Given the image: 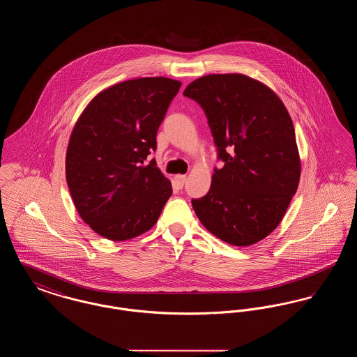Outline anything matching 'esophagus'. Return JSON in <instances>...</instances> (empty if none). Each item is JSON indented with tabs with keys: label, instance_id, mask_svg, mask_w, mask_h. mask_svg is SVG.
Here are the masks:
<instances>
[{
	"label": "esophagus",
	"instance_id": "34e87169",
	"mask_svg": "<svg viewBox=\"0 0 357 357\" xmlns=\"http://www.w3.org/2000/svg\"><path fill=\"white\" fill-rule=\"evenodd\" d=\"M175 182H176V185L179 188H182L183 185H185V182H186V175H182V174H178V175H175Z\"/></svg>",
	"mask_w": 357,
	"mask_h": 357
}]
</instances>
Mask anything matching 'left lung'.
I'll use <instances>...</instances> for the list:
<instances>
[{
  "label": "left lung",
  "mask_w": 357,
  "mask_h": 357,
  "mask_svg": "<svg viewBox=\"0 0 357 357\" xmlns=\"http://www.w3.org/2000/svg\"><path fill=\"white\" fill-rule=\"evenodd\" d=\"M183 95L204 108L225 163L214 170L208 192L191 201L197 217L230 245L259 242L280 225L300 182L287 107L268 85L241 73L199 77Z\"/></svg>",
  "instance_id": "1"
}]
</instances>
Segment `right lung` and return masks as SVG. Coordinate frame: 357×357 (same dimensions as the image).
<instances>
[{
	"instance_id": "1",
	"label": "right lung",
	"mask_w": 357,
	"mask_h": 357,
	"mask_svg": "<svg viewBox=\"0 0 357 357\" xmlns=\"http://www.w3.org/2000/svg\"><path fill=\"white\" fill-rule=\"evenodd\" d=\"M182 83L140 77L112 85L85 107L69 137L66 176L82 220L99 236L126 241L150 230L172 194L147 156Z\"/></svg>"
}]
</instances>
